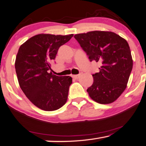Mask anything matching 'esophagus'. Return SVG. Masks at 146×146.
<instances>
[{
	"label": "esophagus",
	"mask_w": 146,
	"mask_h": 146,
	"mask_svg": "<svg viewBox=\"0 0 146 146\" xmlns=\"http://www.w3.org/2000/svg\"><path fill=\"white\" fill-rule=\"evenodd\" d=\"M72 77L74 78V79H78V78L80 77V75H72Z\"/></svg>",
	"instance_id": "1"
}]
</instances>
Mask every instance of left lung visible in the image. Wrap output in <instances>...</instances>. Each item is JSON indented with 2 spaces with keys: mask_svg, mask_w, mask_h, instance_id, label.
<instances>
[{
  "mask_svg": "<svg viewBox=\"0 0 146 146\" xmlns=\"http://www.w3.org/2000/svg\"><path fill=\"white\" fill-rule=\"evenodd\" d=\"M92 62L101 64L93 74L94 83L87 92L93 100L109 104L125 90L132 70L133 60L128 43L111 31H94L74 35Z\"/></svg>",
  "mask_w": 146,
  "mask_h": 146,
  "instance_id": "8db88e82",
  "label": "left lung"
}]
</instances>
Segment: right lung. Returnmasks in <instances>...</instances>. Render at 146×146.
I'll return each mask as SVG.
<instances>
[{
  "label": "right lung",
  "instance_id": "add662e5",
  "mask_svg": "<svg viewBox=\"0 0 146 146\" xmlns=\"http://www.w3.org/2000/svg\"><path fill=\"white\" fill-rule=\"evenodd\" d=\"M72 37L73 34H38L19 48L15 62L19 84L38 108L55 111L66 102L72 78L52 74L50 62L54 60L59 47Z\"/></svg>",
  "mask_w": 146,
  "mask_h": 146
}]
</instances>
